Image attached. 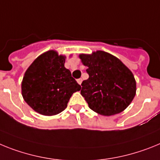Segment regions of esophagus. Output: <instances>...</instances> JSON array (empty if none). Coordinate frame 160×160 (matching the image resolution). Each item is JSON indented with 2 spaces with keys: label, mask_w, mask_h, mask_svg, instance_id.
<instances>
[{
  "label": "esophagus",
  "mask_w": 160,
  "mask_h": 160,
  "mask_svg": "<svg viewBox=\"0 0 160 160\" xmlns=\"http://www.w3.org/2000/svg\"><path fill=\"white\" fill-rule=\"evenodd\" d=\"M77 82H78L79 84H81L82 83V79L80 78V79H77Z\"/></svg>",
  "instance_id": "obj_1"
}]
</instances>
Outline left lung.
Instances as JSON below:
<instances>
[{"label":"left lung","instance_id":"obj_1","mask_svg":"<svg viewBox=\"0 0 160 160\" xmlns=\"http://www.w3.org/2000/svg\"><path fill=\"white\" fill-rule=\"evenodd\" d=\"M88 67V79L82 82L80 93L92 110L104 116L121 113L131 103L136 92L134 75L113 55L98 51L80 55Z\"/></svg>","mask_w":160,"mask_h":160}]
</instances>
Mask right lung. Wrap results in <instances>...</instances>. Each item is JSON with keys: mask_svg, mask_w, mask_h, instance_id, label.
Here are the masks:
<instances>
[{"mask_svg": "<svg viewBox=\"0 0 160 160\" xmlns=\"http://www.w3.org/2000/svg\"><path fill=\"white\" fill-rule=\"evenodd\" d=\"M65 57L49 51L38 56L26 70L22 97L36 112L46 116L61 113L81 87L64 67Z\"/></svg>", "mask_w": 160, "mask_h": 160, "instance_id": "right-lung-1", "label": "right lung"}]
</instances>
